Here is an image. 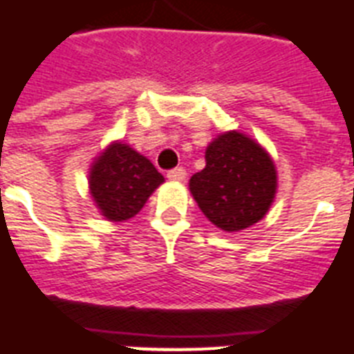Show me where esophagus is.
Instances as JSON below:
<instances>
[{"label":"esophagus","mask_w":354,"mask_h":354,"mask_svg":"<svg viewBox=\"0 0 354 354\" xmlns=\"http://www.w3.org/2000/svg\"><path fill=\"white\" fill-rule=\"evenodd\" d=\"M185 176H187V171L183 167H176V169L167 172V178L172 180V182H182V180H185Z\"/></svg>","instance_id":"1"}]
</instances>
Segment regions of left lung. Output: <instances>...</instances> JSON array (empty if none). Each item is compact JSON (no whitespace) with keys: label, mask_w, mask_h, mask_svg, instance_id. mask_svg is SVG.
<instances>
[{"label":"left lung","mask_w":354,"mask_h":354,"mask_svg":"<svg viewBox=\"0 0 354 354\" xmlns=\"http://www.w3.org/2000/svg\"><path fill=\"white\" fill-rule=\"evenodd\" d=\"M275 187L277 174L266 150L235 130L207 147L205 167L189 182L202 213L224 232H241L261 221Z\"/></svg>","instance_id":"8db88e82"}]
</instances>
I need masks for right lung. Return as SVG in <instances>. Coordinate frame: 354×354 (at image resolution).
I'll return each mask as SVG.
<instances>
[{
	"label": "right lung",
	"mask_w": 354,
	"mask_h": 354,
	"mask_svg": "<svg viewBox=\"0 0 354 354\" xmlns=\"http://www.w3.org/2000/svg\"><path fill=\"white\" fill-rule=\"evenodd\" d=\"M163 183L145 156L128 145H110L90 171V193L108 221L121 222L138 215L154 189Z\"/></svg>",
	"instance_id": "right-lung-1"
}]
</instances>
